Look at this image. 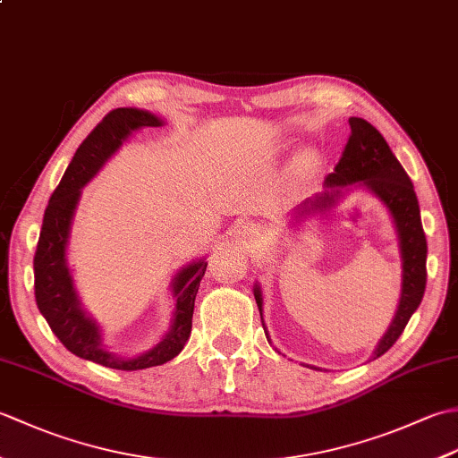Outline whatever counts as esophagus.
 Segmentation results:
<instances>
[{
	"instance_id": "esophagus-1",
	"label": "esophagus",
	"mask_w": 458,
	"mask_h": 458,
	"mask_svg": "<svg viewBox=\"0 0 458 458\" xmlns=\"http://www.w3.org/2000/svg\"><path fill=\"white\" fill-rule=\"evenodd\" d=\"M242 234H244L250 242H254V240H258V236H259V232L256 230V228H244V232H242Z\"/></svg>"
}]
</instances>
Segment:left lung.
<instances>
[{
	"mask_svg": "<svg viewBox=\"0 0 458 458\" xmlns=\"http://www.w3.org/2000/svg\"><path fill=\"white\" fill-rule=\"evenodd\" d=\"M348 123L350 138L344 145V151L340 155L335 171L325 181L330 191H325L315 200H307L301 212L330 207L338 197V189L333 187H346V184L354 182L366 184L368 189H372L386 202V207L390 208L397 236H400L403 287L394 323L387 328L386 336L382 338L374 354V358H377L394 346L395 340L403 333L405 325L410 323L415 309L421 303L427 284V240L413 182L407 177L402 163L395 159L384 135L362 118H350ZM254 295L261 315V295L258 287L254 289ZM261 325H264V320H261Z\"/></svg>",
	"mask_w": 458,
	"mask_h": 458,
	"instance_id": "obj_1",
	"label": "left lung"
}]
</instances>
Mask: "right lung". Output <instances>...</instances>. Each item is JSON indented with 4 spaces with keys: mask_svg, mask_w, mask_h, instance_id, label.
Listing matches in <instances>:
<instances>
[{
    "mask_svg": "<svg viewBox=\"0 0 458 458\" xmlns=\"http://www.w3.org/2000/svg\"><path fill=\"white\" fill-rule=\"evenodd\" d=\"M157 125H161V120L155 118L153 114L133 108H115L104 115V120L76 149L61 182L51 194L33 259L37 307L47 318L55 336L76 356L92 360L106 368L128 369V372L161 366L184 348L192 328L194 299H197L200 279L207 271V261L202 259L191 264L174 279L173 293L177 299V309H174L171 333L163 338V343L141 356L120 358L100 344L98 327L82 313L66 267L64 250L81 189L98 173L104 161L120 148L122 140L128 138L130 131L138 128H157Z\"/></svg>",
    "mask_w": 458,
    "mask_h": 458,
    "instance_id": "1",
    "label": "right lung"
}]
</instances>
